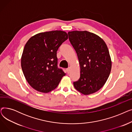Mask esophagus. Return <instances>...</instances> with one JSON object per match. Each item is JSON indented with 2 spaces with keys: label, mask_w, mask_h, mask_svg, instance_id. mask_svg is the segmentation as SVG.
<instances>
[{
  "label": "esophagus",
  "mask_w": 132,
  "mask_h": 132,
  "mask_svg": "<svg viewBox=\"0 0 132 132\" xmlns=\"http://www.w3.org/2000/svg\"><path fill=\"white\" fill-rule=\"evenodd\" d=\"M66 71H67V73H69L70 72V71H71V68L69 67V68H67L66 69Z\"/></svg>",
  "instance_id": "34e87169"
}]
</instances>
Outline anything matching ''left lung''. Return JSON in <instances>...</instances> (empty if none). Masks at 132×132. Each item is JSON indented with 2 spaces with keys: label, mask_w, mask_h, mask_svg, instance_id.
<instances>
[{
  "label": "left lung",
  "mask_w": 132,
  "mask_h": 132,
  "mask_svg": "<svg viewBox=\"0 0 132 132\" xmlns=\"http://www.w3.org/2000/svg\"><path fill=\"white\" fill-rule=\"evenodd\" d=\"M77 52L80 66V78L74 88L84 95L93 94L104 85L111 70V60L105 42L87 31L68 32Z\"/></svg>",
  "instance_id": "left-lung-1"
}]
</instances>
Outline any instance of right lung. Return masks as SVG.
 Instances as JSON below:
<instances>
[{
  "mask_svg": "<svg viewBox=\"0 0 132 132\" xmlns=\"http://www.w3.org/2000/svg\"><path fill=\"white\" fill-rule=\"evenodd\" d=\"M67 39L66 32L54 30L37 34L26 44L21 67L26 80L36 90L44 93L51 92L66 75L58 67L57 51Z\"/></svg>",
  "mask_w": 132,
  "mask_h": 132,
  "instance_id": "obj_1",
  "label": "right lung"
}]
</instances>
